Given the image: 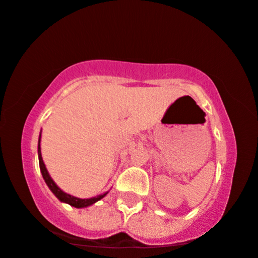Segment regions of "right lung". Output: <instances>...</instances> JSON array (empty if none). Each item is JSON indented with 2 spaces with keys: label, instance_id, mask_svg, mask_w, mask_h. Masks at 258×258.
Listing matches in <instances>:
<instances>
[{
  "label": "right lung",
  "instance_id": "add662e5",
  "mask_svg": "<svg viewBox=\"0 0 258 258\" xmlns=\"http://www.w3.org/2000/svg\"><path fill=\"white\" fill-rule=\"evenodd\" d=\"M39 141H41V135H39V140H38V162H39V169H41L42 176H43L45 183H47V186L49 187L51 192H53L54 195H55V197H56L57 199H59V201H61L63 203H68V204H70V205H71V207H75V208H86V207H89V205L94 204V203H95V202L100 201V199L104 198V197L107 195V193H104V195L98 196V197H94V198L81 199V198H76V197H74V196H70V195H68V193L62 192V190L56 186L55 182H54V181L51 180V177L49 176V174H48L47 169H45L43 159H42L41 147H39Z\"/></svg>",
  "mask_w": 258,
  "mask_h": 258
}]
</instances>
